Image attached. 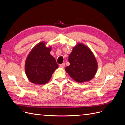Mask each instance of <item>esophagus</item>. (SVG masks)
Listing matches in <instances>:
<instances>
[{
    "label": "esophagus",
    "mask_w": 125,
    "mask_h": 125,
    "mask_svg": "<svg viewBox=\"0 0 125 125\" xmlns=\"http://www.w3.org/2000/svg\"><path fill=\"white\" fill-rule=\"evenodd\" d=\"M65 63H63L61 64V65H59V67L60 68H63L65 67Z\"/></svg>",
    "instance_id": "esophagus-1"
}]
</instances>
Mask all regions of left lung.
Listing matches in <instances>:
<instances>
[{
  "label": "left lung",
  "mask_w": 125,
  "mask_h": 125,
  "mask_svg": "<svg viewBox=\"0 0 125 125\" xmlns=\"http://www.w3.org/2000/svg\"><path fill=\"white\" fill-rule=\"evenodd\" d=\"M70 65L66 71L74 81L79 83L89 81L95 76L97 62L95 56L85 45L78 43L73 48L68 58Z\"/></svg>",
  "instance_id": "1"
}]
</instances>
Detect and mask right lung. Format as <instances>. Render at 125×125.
<instances>
[{
	"instance_id": "1",
	"label": "right lung",
	"mask_w": 125,
	"mask_h": 125,
	"mask_svg": "<svg viewBox=\"0 0 125 125\" xmlns=\"http://www.w3.org/2000/svg\"><path fill=\"white\" fill-rule=\"evenodd\" d=\"M45 42L37 44L30 51L25 62V72L29 80L35 84H45L50 80L58 65L50 54L52 47Z\"/></svg>"
}]
</instances>
